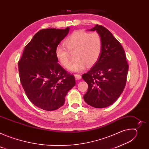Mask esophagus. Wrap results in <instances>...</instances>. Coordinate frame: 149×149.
Masks as SVG:
<instances>
[{"mask_svg": "<svg viewBox=\"0 0 149 149\" xmlns=\"http://www.w3.org/2000/svg\"><path fill=\"white\" fill-rule=\"evenodd\" d=\"M74 77L77 79H80L81 78V75L79 74H74Z\"/></svg>", "mask_w": 149, "mask_h": 149, "instance_id": "34e87169", "label": "esophagus"}]
</instances>
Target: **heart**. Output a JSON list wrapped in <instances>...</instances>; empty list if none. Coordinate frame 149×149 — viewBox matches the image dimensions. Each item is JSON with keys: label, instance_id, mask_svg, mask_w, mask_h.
<instances>
[{"label": "heart", "instance_id": "obj_1", "mask_svg": "<svg viewBox=\"0 0 149 149\" xmlns=\"http://www.w3.org/2000/svg\"><path fill=\"white\" fill-rule=\"evenodd\" d=\"M68 49L58 46L55 51V56L60 64L68 68L71 61V55L75 54L74 63L69 67L72 72H80L86 70L87 66L91 67L98 62L101 54L102 42L97 32L89 33L84 31L72 32L64 40Z\"/></svg>", "mask_w": 149, "mask_h": 149}]
</instances>
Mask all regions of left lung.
I'll list each match as a JSON object with an SVG mask.
<instances>
[{"instance_id": "8db88e82", "label": "left lung", "mask_w": 149, "mask_h": 149, "mask_svg": "<svg viewBox=\"0 0 149 149\" xmlns=\"http://www.w3.org/2000/svg\"><path fill=\"white\" fill-rule=\"evenodd\" d=\"M90 31H96L101 36L102 49L98 62L82 75L88 86L84 100L92 107L101 109L111 105L120 96L129 65L123 47L107 28L96 25Z\"/></svg>"}]
</instances>
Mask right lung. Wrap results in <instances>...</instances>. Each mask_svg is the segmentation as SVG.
<instances>
[{
  "label": "right lung",
  "instance_id": "1",
  "mask_svg": "<svg viewBox=\"0 0 149 149\" xmlns=\"http://www.w3.org/2000/svg\"><path fill=\"white\" fill-rule=\"evenodd\" d=\"M64 29L40 30L25 47L19 62L20 82L28 99L46 111L57 110L75 85L74 75L58 63L55 51L68 34Z\"/></svg>",
  "mask_w": 149,
  "mask_h": 149
}]
</instances>
